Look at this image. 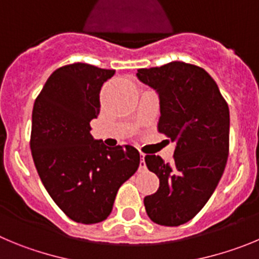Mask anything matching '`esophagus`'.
<instances>
[{
    "label": "esophagus",
    "instance_id": "34e87169",
    "mask_svg": "<svg viewBox=\"0 0 259 259\" xmlns=\"http://www.w3.org/2000/svg\"><path fill=\"white\" fill-rule=\"evenodd\" d=\"M144 153L141 152V162H139V170L146 169V161H144Z\"/></svg>",
    "mask_w": 259,
    "mask_h": 259
}]
</instances>
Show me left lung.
<instances>
[{"label": "left lung", "mask_w": 259, "mask_h": 259, "mask_svg": "<svg viewBox=\"0 0 259 259\" xmlns=\"http://www.w3.org/2000/svg\"><path fill=\"white\" fill-rule=\"evenodd\" d=\"M137 77L157 92V129L176 142L173 161L147 155L160 187L144 197L151 221L181 226L208 202L225 171L230 147V111L215 81L201 67L171 62L138 69Z\"/></svg>", "instance_id": "1"}]
</instances>
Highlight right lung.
I'll use <instances>...</instances> for the list:
<instances>
[{
    "label": "right lung",
    "mask_w": 259,
    "mask_h": 259,
    "mask_svg": "<svg viewBox=\"0 0 259 259\" xmlns=\"http://www.w3.org/2000/svg\"><path fill=\"white\" fill-rule=\"evenodd\" d=\"M115 69L73 63L51 73L32 112L31 151L41 182L72 221L102 222L111 214L121 185L137 171L132 146L109 148L90 134L101 112L99 93Z\"/></svg>",
    "instance_id": "obj_1"
}]
</instances>
